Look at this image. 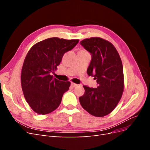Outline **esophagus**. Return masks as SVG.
Instances as JSON below:
<instances>
[{
    "instance_id": "esophagus-1",
    "label": "esophagus",
    "mask_w": 150,
    "mask_h": 150,
    "mask_svg": "<svg viewBox=\"0 0 150 150\" xmlns=\"http://www.w3.org/2000/svg\"><path fill=\"white\" fill-rule=\"evenodd\" d=\"M71 87H72V88H75V87H76L77 86H78V84H75V83H71Z\"/></svg>"
}]
</instances>
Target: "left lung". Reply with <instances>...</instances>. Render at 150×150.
<instances>
[{
	"label": "left lung",
	"mask_w": 150,
	"mask_h": 150,
	"mask_svg": "<svg viewBox=\"0 0 150 150\" xmlns=\"http://www.w3.org/2000/svg\"><path fill=\"white\" fill-rule=\"evenodd\" d=\"M80 44L91 54L87 73L96 79L98 87L84 86L85 93L79 97V102L89 114L103 117L116 108L123 92V68L121 58L114 46L101 38L86 39Z\"/></svg>",
	"instance_id": "8db88e82"
}]
</instances>
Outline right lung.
<instances>
[{
	"mask_svg": "<svg viewBox=\"0 0 150 150\" xmlns=\"http://www.w3.org/2000/svg\"><path fill=\"white\" fill-rule=\"evenodd\" d=\"M78 42V39L52 38L38 42L29 50L22 66L21 86L27 102L35 112L46 115L60 105L71 83L53 78L51 73L59 65L64 53Z\"/></svg>",
	"mask_w": 150,
	"mask_h": 150,
	"instance_id": "add662e5",
	"label": "right lung"
}]
</instances>
